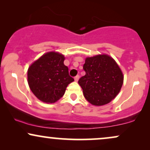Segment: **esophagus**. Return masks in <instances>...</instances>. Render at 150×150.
Here are the masks:
<instances>
[{
  "mask_svg": "<svg viewBox=\"0 0 150 150\" xmlns=\"http://www.w3.org/2000/svg\"><path fill=\"white\" fill-rule=\"evenodd\" d=\"M79 78H80V75H76V76L74 77V79H75V82H77V81H78V80H79Z\"/></svg>",
  "mask_w": 150,
  "mask_h": 150,
  "instance_id": "1",
  "label": "esophagus"
}]
</instances>
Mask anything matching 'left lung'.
I'll return each instance as SVG.
<instances>
[{"label": "left lung", "instance_id": "left-lung-1", "mask_svg": "<svg viewBox=\"0 0 150 150\" xmlns=\"http://www.w3.org/2000/svg\"><path fill=\"white\" fill-rule=\"evenodd\" d=\"M85 75L78 81L84 97L94 106L109 103L118 95L123 83V75L112 58L106 54L85 59Z\"/></svg>", "mask_w": 150, "mask_h": 150}]
</instances>
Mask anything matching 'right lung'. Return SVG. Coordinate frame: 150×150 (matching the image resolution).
I'll use <instances>...</instances> for the list:
<instances>
[{
    "mask_svg": "<svg viewBox=\"0 0 150 150\" xmlns=\"http://www.w3.org/2000/svg\"><path fill=\"white\" fill-rule=\"evenodd\" d=\"M65 57L61 53L48 52L34 61L27 71L30 88L39 100L54 103L65 94L67 86L73 82Z\"/></svg>",
    "mask_w": 150,
    "mask_h": 150,
    "instance_id": "1",
    "label": "right lung"
}]
</instances>
